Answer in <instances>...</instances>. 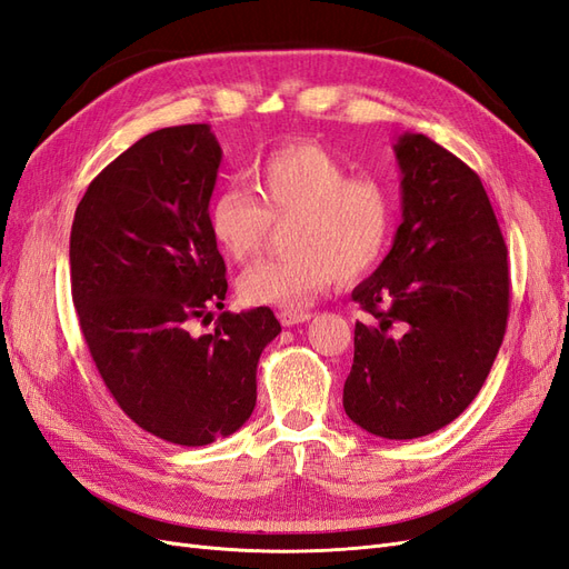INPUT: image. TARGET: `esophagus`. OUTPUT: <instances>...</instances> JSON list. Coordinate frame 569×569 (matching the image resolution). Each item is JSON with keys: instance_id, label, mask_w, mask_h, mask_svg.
I'll use <instances>...</instances> for the list:
<instances>
[{"instance_id": "obj_1", "label": "esophagus", "mask_w": 569, "mask_h": 569, "mask_svg": "<svg viewBox=\"0 0 569 569\" xmlns=\"http://www.w3.org/2000/svg\"><path fill=\"white\" fill-rule=\"evenodd\" d=\"M311 311H303V308H284V311H280V322L284 327H295V325H301L306 320H311Z\"/></svg>"}]
</instances>
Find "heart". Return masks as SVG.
<instances>
[{"label":"heart","instance_id":"heart-1","mask_svg":"<svg viewBox=\"0 0 569 569\" xmlns=\"http://www.w3.org/2000/svg\"><path fill=\"white\" fill-rule=\"evenodd\" d=\"M251 188L226 187L211 199L209 230L232 261L263 249L272 222H287V253L247 268L237 280L249 306L301 308L325 287L356 280L382 263L393 234V197L372 176L318 142H287L256 163Z\"/></svg>","mask_w":569,"mask_h":569}]
</instances>
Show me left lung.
I'll use <instances>...</instances> for the list:
<instances>
[{"mask_svg":"<svg viewBox=\"0 0 569 569\" xmlns=\"http://www.w3.org/2000/svg\"><path fill=\"white\" fill-rule=\"evenodd\" d=\"M401 226L351 299L356 322L343 410L382 439H418L453 422L493 366L508 325V249L479 176L427 134L393 144Z\"/></svg>","mask_w":569,"mask_h":569,"instance_id":"8db88e82","label":"left lung"}]
</instances>
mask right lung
<instances>
[{"label": "right lung", "mask_w": 569, "mask_h": 569, "mask_svg": "<svg viewBox=\"0 0 569 569\" xmlns=\"http://www.w3.org/2000/svg\"><path fill=\"white\" fill-rule=\"evenodd\" d=\"M220 159L206 123L151 132L90 182L71 228L73 303L101 380L134 425L180 446L249 420L258 358L282 332L268 306L192 332L228 291L209 230Z\"/></svg>", "instance_id": "1"}]
</instances>
